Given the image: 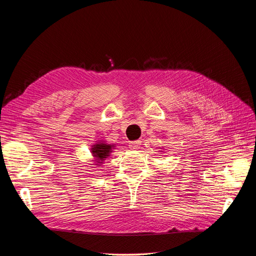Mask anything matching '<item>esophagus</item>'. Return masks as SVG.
<instances>
[{
    "mask_svg": "<svg viewBox=\"0 0 256 256\" xmlns=\"http://www.w3.org/2000/svg\"><path fill=\"white\" fill-rule=\"evenodd\" d=\"M141 141L140 140H136V141H132V142H129V147L131 150H138V147L141 146Z\"/></svg>",
    "mask_w": 256,
    "mask_h": 256,
    "instance_id": "1",
    "label": "esophagus"
}]
</instances>
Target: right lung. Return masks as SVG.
<instances>
[{"label": "right lung", "instance_id": "1", "mask_svg": "<svg viewBox=\"0 0 256 256\" xmlns=\"http://www.w3.org/2000/svg\"><path fill=\"white\" fill-rule=\"evenodd\" d=\"M114 148V144H106V142L99 141L92 146L90 152L95 160V166H100L102 162L110 157V154Z\"/></svg>", "mask_w": 256, "mask_h": 256}]
</instances>
